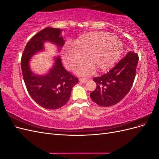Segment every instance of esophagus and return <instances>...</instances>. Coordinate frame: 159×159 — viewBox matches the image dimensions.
Listing matches in <instances>:
<instances>
[{
	"instance_id": "esophagus-1",
	"label": "esophagus",
	"mask_w": 159,
	"mask_h": 159,
	"mask_svg": "<svg viewBox=\"0 0 159 159\" xmlns=\"http://www.w3.org/2000/svg\"><path fill=\"white\" fill-rule=\"evenodd\" d=\"M80 82H81V83H83V84H85V83H86L88 81V80H87V79H85V78H80Z\"/></svg>"
}]
</instances>
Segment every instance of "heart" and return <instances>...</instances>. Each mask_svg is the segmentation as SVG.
I'll return each mask as SVG.
<instances>
[{"label":"heart","instance_id":"obj_1","mask_svg":"<svg viewBox=\"0 0 159 159\" xmlns=\"http://www.w3.org/2000/svg\"><path fill=\"white\" fill-rule=\"evenodd\" d=\"M123 51V44L119 38L109 33L92 32L80 36L62 51V60L69 70H74L86 59L88 63L76 69L78 74L88 75L95 70L104 73L117 63Z\"/></svg>","mask_w":159,"mask_h":159}]
</instances>
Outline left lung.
<instances>
[{
    "mask_svg": "<svg viewBox=\"0 0 159 159\" xmlns=\"http://www.w3.org/2000/svg\"><path fill=\"white\" fill-rule=\"evenodd\" d=\"M138 55L133 50L107 74L93 79L97 84L90 93L93 102L102 107H109L122 100L131 89L136 75Z\"/></svg>",
    "mask_w": 159,
    "mask_h": 159,
    "instance_id": "8db88e82",
    "label": "left lung"
}]
</instances>
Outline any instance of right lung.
I'll return each instance as SVG.
<instances>
[{
    "mask_svg": "<svg viewBox=\"0 0 159 159\" xmlns=\"http://www.w3.org/2000/svg\"><path fill=\"white\" fill-rule=\"evenodd\" d=\"M61 30L48 27L40 31L27 43L22 56L21 69L28 93L34 102L47 109H57L68 103L72 88L78 83V79L62 66L59 56L54 57L52 68L46 74L37 75L30 69L32 57L44 50L45 42H51L58 51L61 50L65 42Z\"/></svg>",
    "mask_w": 159,
    "mask_h": 159,
    "instance_id": "add662e5",
    "label": "right lung"
}]
</instances>
